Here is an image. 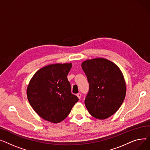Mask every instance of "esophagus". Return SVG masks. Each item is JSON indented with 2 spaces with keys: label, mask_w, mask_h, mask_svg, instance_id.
I'll return each instance as SVG.
<instances>
[{
  "label": "esophagus",
  "mask_w": 150,
  "mask_h": 150,
  "mask_svg": "<svg viewBox=\"0 0 150 150\" xmlns=\"http://www.w3.org/2000/svg\"><path fill=\"white\" fill-rule=\"evenodd\" d=\"M77 98L80 99L81 98V93H78V94H77Z\"/></svg>",
  "instance_id": "34e87169"
}]
</instances>
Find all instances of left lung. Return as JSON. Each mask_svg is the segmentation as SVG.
<instances>
[{"instance_id": "left-lung-1", "label": "left lung", "mask_w": 150, "mask_h": 150, "mask_svg": "<svg viewBox=\"0 0 150 150\" xmlns=\"http://www.w3.org/2000/svg\"><path fill=\"white\" fill-rule=\"evenodd\" d=\"M82 68L90 84L85 105L91 115L106 119L116 112L126 95V83L121 70L104 58L83 61Z\"/></svg>"}]
</instances>
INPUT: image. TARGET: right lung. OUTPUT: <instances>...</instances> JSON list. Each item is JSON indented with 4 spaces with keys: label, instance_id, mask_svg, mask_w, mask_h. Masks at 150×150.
<instances>
[{
    "label": "right lung",
    "instance_id": "add662e5",
    "mask_svg": "<svg viewBox=\"0 0 150 150\" xmlns=\"http://www.w3.org/2000/svg\"><path fill=\"white\" fill-rule=\"evenodd\" d=\"M71 63L50 64L34 74L26 89L31 107L47 121L59 123L64 120L79 100L71 92L67 75Z\"/></svg>",
    "mask_w": 150,
    "mask_h": 150
}]
</instances>
